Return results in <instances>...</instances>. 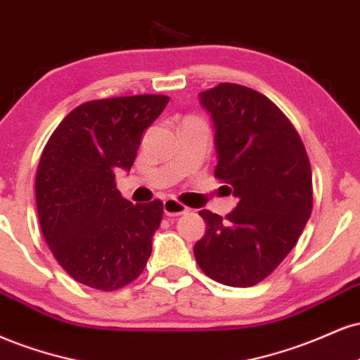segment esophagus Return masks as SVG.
Here are the masks:
<instances>
[{
    "instance_id": "esophagus-1",
    "label": "esophagus",
    "mask_w": 360,
    "mask_h": 360,
    "mask_svg": "<svg viewBox=\"0 0 360 360\" xmlns=\"http://www.w3.org/2000/svg\"><path fill=\"white\" fill-rule=\"evenodd\" d=\"M163 212L165 215H168V217H176V215L187 214L188 209L185 205H181L180 202H176L175 198H167V200L163 202Z\"/></svg>"
}]
</instances>
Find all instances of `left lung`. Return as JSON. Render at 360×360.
Listing matches in <instances>:
<instances>
[{
	"mask_svg": "<svg viewBox=\"0 0 360 360\" xmlns=\"http://www.w3.org/2000/svg\"><path fill=\"white\" fill-rule=\"evenodd\" d=\"M198 97L214 122L215 176L239 202L226 219L198 212L207 227L193 255L212 280L252 286L288 256L310 219V160L288 117L259 92L226 82Z\"/></svg>",
	"mask_w": 360,
	"mask_h": 360,
	"instance_id": "obj_1",
	"label": "left lung"
}]
</instances>
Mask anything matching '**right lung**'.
<instances>
[{
  "mask_svg": "<svg viewBox=\"0 0 360 360\" xmlns=\"http://www.w3.org/2000/svg\"><path fill=\"white\" fill-rule=\"evenodd\" d=\"M168 101L153 94L89 101L63 117L44 148L35 180L41 234L82 285L112 291L145 269L163 204L133 205L114 179L131 170L143 131Z\"/></svg>",
  "mask_w": 360,
  "mask_h": 360,
  "instance_id": "add662e5",
  "label": "right lung"
}]
</instances>
